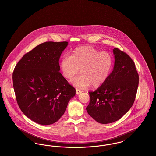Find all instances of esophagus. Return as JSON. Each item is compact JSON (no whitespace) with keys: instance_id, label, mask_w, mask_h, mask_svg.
Here are the masks:
<instances>
[{"instance_id":"1","label":"esophagus","mask_w":156,"mask_h":156,"mask_svg":"<svg viewBox=\"0 0 156 156\" xmlns=\"http://www.w3.org/2000/svg\"><path fill=\"white\" fill-rule=\"evenodd\" d=\"M81 92H82V91L81 90H80V89H76V94H77V95H78V94H81Z\"/></svg>"}]
</instances>
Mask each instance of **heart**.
I'll use <instances>...</instances> for the list:
<instances>
[{
  "label": "heart",
  "instance_id": "heart-1",
  "mask_svg": "<svg viewBox=\"0 0 156 156\" xmlns=\"http://www.w3.org/2000/svg\"><path fill=\"white\" fill-rule=\"evenodd\" d=\"M113 57L108 51H99L91 46L75 48L70 57L65 55L61 61V68L66 78L71 80L80 72L81 74L71 81L80 88L91 85L97 87L105 81L111 73Z\"/></svg>",
  "mask_w": 156,
  "mask_h": 156
}]
</instances>
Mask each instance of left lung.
<instances>
[{
    "label": "left lung",
    "instance_id": "8db88e82",
    "mask_svg": "<svg viewBox=\"0 0 156 156\" xmlns=\"http://www.w3.org/2000/svg\"><path fill=\"white\" fill-rule=\"evenodd\" d=\"M113 69L108 79L94 92H89L86 109L98 123H111L120 119L133 104L139 85V74L133 61L118 48Z\"/></svg>",
    "mask_w": 156,
    "mask_h": 156
}]
</instances>
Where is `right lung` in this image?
<instances>
[{
	"label": "right lung",
	"instance_id": "obj_1",
	"mask_svg": "<svg viewBox=\"0 0 156 156\" xmlns=\"http://www.w3.org/2000/svg\"><path fill=\"white\" fill-rule=\"evenodd\" d=\"M68 42H45L23 55L13 73L17 104L29 119L51 125L64 115L75 89L59 73V59Z\"/></svg>",
	"mask_w": 156,
	"mask_h": 156
}]
</instances>
